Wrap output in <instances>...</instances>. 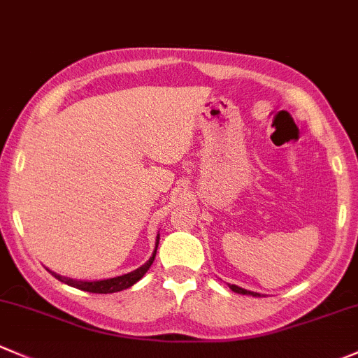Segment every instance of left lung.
Instances as JSON below:
<instances>
[{"instance_id":"1","label":"left lung","mask_w":358,"mask_h":358,"mask_svg":"<svg viewBox=\"0 0 358 358\" xmlns=\"http://www.w3.org/2000/svg\"><path fill=\"white\" fill-rule=\"evenodd\" d=\"M228 287H229V289H231V292H235V293H240V295H252V296H261V293H257V292H250V289H245V288H242V287H236V285H229V283H228Z\"/></svg>"}]
</instances>
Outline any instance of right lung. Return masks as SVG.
<instances>
[{
  "mask_svg": "<svg viewBox=\"0 0 358 358\" xmlns=\"http://www.w3.org/2000/svg\"><path fill=\"white\" fill-rule=\"evenodd\" d=\"M157 245H159V233L156 236V247H154L152 255L149 257V261L145 264H142L141 268L130 271V273L122 274V276H115V278H104V280H75V278H69V276H62V274H56L55 271L48 269L56 280H59L62 283L69 285V287L84 289V292H90V293H116L122 292V289H127L130 287H134L152 264L154 257H156L157 252Z\"/></svg>",
  "mask_w": 358,
  "mask_h": 358,
  "instance_id": "obj_1",
  "label": "right lung"
}]
</instances>
